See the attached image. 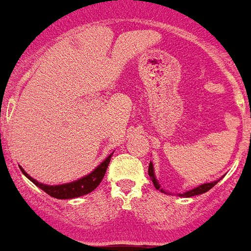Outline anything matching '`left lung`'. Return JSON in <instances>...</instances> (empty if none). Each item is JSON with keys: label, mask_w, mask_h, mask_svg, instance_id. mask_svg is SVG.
<instances>
[{"label": "left lung", "mask_w": 251, "mask_h": 251, "mask_svg": "<svg viewBox=\"0 0 251 251\" xmlns=\"http://www.w3.org/2000/svg\"><path fill=\"white\" fill-rule=\"evenodd\" d=\"M148 174H149V176H151V180L153 181V184H154V187H156V189H158V191H161V192H164L163 189L160 188V185H158L157 180H156V177H154V172H153V164L149 163V168H148ZM218 181H212V183H205V184H201L199 185V187H196V188L191 189V191H187V192H184V194L181 195L180 194V196H185V198H191V196H196V195H200V194H204V192H207V191H210L214 185L216 184Z\"/></svg>", "instance_id": "1"}]
</instances>
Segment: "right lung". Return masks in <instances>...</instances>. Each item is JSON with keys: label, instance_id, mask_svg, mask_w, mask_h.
Listing matches in <instances>:
<instances>
[{"label": "right lung", "instance_id": "obj_1", "mask_svg": "<svg viewBox=\"0 0 251 251\" xmlns=\"http://www.w3.org/2000/svg\"><path fill=\"white\" fill-rule=\"evenodd\" d=\"M113 154V153H111ZM111 154L109 157L106 158L104 161H102L100 165H98L97 168L94 169L93 172L87 176H84L82 179L76 180V181H72V183H67V184H60V185H47L41 184L39 181H36L35 179H32L29 175L25 172L24 169L21 168V172L28 177V179L36 184L39 188H41L44 192L52 196V198H56V199H74V198H79L83 195H87L90 192H93L94 189L97 188L100 181L103 179L104 174H106V169L109 167L110 160H111Z\"/></svg>", "mask_w": 251, "mask_h": 251}]
</instances>
